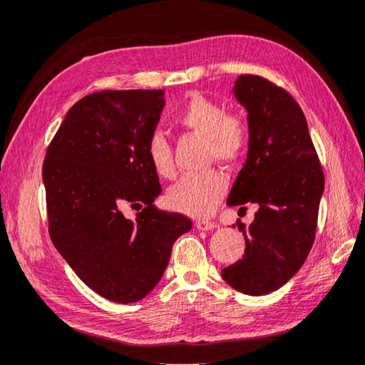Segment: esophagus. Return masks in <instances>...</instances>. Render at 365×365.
I'll return each instance as SVG.
<instances>
[{
	"mask_svg": "<svg viewBox=\"0 0 365 365\" xmlns=\"http://www.w3.org/2000/svg\"><path fill=\"white\" fill-rule=\"evenodd\" d=\"M195 228L200 230V231H208V230L217 228V223L210 222V220H197V222H195Z\"/></svg>",
	"mask_w": 365,
	"mask_h": 365,
	"instance_id": "esophagus-1",
	"label": "esophagus"
}]
</instances>
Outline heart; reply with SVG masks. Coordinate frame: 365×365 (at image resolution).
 I'll list each match as a JSON object with an SVG mask.
<instances>
[{
    "instance_id": "1",
    "label": "heart",
    "mask_w": 365,
    "mask_h": 365,
    "mask_svg": "<svg viewBox=\"0 0 365 365\" xmlns=\"http://www.w3.org/2000/svg\"><path fill=\"white\" fill-rule=\"evenodd\" d=\"M175 121L179 128L205 137L207 155L210 160L231 165L246 153L249 143V126L241 115L226 111L220 101L205 95L194 93L186 105L176 113ZM147 157L158 176L173 179L176 165L165 134L153 133L147 140ZM226 192V178L222 171L208 170L179 179L168 190L166 202L173 210L205 217L210 213Z\"/></svg>"
}]
</instances>
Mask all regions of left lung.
Wrapping results in <instances>:
<instances>
[{"mask_svg":"<svg viewBox=\"0 0 365 365\" xmlns=\"http://www.w3.org/2000/svg\"><path fill=\"white\" fill-rule=\"evenodd\" d=\"M235 97L247 110L249 150L228 205L257 204L254 222L236 225L246 239L241 260L222 270L249 296L277 291L294 277L312 249L324 170L306 116L292 95L260 76H239Z\"/></svg>","mask_w":365,"mask_h":365,"instance_id":"left-lung-1","label":"left lung"}]
</instances>
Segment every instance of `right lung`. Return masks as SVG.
<instances>
[{"mask_svg": "<svg viewBox=\"0 0 365 365\" xmlns=\"http://www.w3.org/2000/svg\"><path fill=\"white\" fill-rule=\"evenodd\" d=\"M163 91H101L68 111L43 161L48 232L58 252L105 299L140 301L163 277L176 239L192 228L161 212L147 157ZM146 205L135 220L123 208Z\"/></svg>", "mask_w": 365, "mask_h": 365, "instance_id": "obj_1", "label": "right lung"}]
</instances>
